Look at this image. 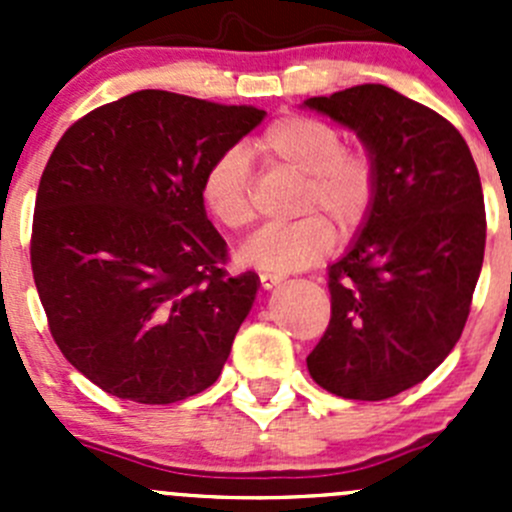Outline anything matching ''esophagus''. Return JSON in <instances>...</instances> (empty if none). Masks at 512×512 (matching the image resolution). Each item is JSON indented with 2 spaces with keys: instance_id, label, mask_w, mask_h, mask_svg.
<instances>
[{
  "instance_id": "obj_1",
  "label": "esophagus",
  "mask_w": 512,
  "mask_h": 512,
  "mask_svg": "<svg viewBox=\"0 0 512 512\" xmlns=\"http://www.w3.org/2000/svg\"><path fill=\"white\" fill-rule=\"evenodd\" d=\"M282 280H285V277H282V275H275V272H262V275H260V285L265 287V289L277 287V285H280Z\"/></svg>"
}]
</instances>
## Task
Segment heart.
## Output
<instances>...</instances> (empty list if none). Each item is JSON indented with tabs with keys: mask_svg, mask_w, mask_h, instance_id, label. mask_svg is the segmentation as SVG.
<instances>
[{
	"mask_svg": "<svg viewBox=\"0 0 512 512\" xmlns=\"http://www.w3.org/2000/svg\"><path fill=\"white\" fill-rule=\"evenodd\" d=\"M257 151L275 168L304 175L299 210L324 212L344 235L366 220L379 185L376 158L364 146H344L337 126L317 116L289 113L262 131ZM200 195L218 223L230 230L250 225L255 220V203L245 151L227 148L220 153L205 168ZM323 216L307 213L292 223L262 227L245 242L242 260L270 272H294L314 265L334 245V227Z\"/></svg>",
	"mask_w": 512,
	"mask_h": 512,
	"instance_id": "1",
	"label": "heart"
}]
</instances>
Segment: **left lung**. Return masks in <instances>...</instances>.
Instances as JSON below:
<instances>
[{"instance_id":"obj_1","label":"left lung","mask_w":512,"mask_h":512,"mask_svg":"<svg viewBox=\"0 0 512 512\" xmlns=\"http://www.w3.org/2000/svg\"><path fill=\"white\" fill-rule=\"evenodd\" d=\"M304 106L356 131L379 168L361 232L329 267L332 319L307 369L342 399H391L426 379L466 327L485 250L476 160L453 123L389 86Z\"/></svg>"}]
</instances>
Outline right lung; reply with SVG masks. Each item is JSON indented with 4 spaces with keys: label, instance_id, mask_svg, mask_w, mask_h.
<instances>
[{
    "label": "right lung",
    "instance_id": "right-lung-1",
    "mask_svg": "<svg viewBox=\"0 0 512 512\" xmlns=\"http://www.w3.org/2000/svg\"><path fill=\"white\" fill-rule=\"evenodd\" d=\"M262 118L146 89L56 143L36 190L32 272L56 347L106 394L175 404L218 381L260 277L225 270L200 183Z\"/></svg>",
    "mask_w": 512,
    "mask_h": 512
}]
</instances>
